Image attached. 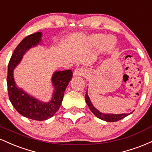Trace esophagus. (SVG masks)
<instances>
[{
  "label": "esophagus",
  "mask_w": 152,
  "mask_h": 152,
  "mask_svg": "<svg viewBox=\"0 0 152 152\" xmlns=\"http://www.w3.org/2000/svg\"><path fill=\"white\" fill-rule=\"evenodd\" d=\"M86 70L83 68H77L75 69L74 71V75L75 76H85L86 74Z\"/></svg>",
  "instance_id": "1"
}]
</instances>
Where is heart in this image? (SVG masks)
Returning <instances> with one entry per match:
<instances>
[{
    "label": "heart",
    "mask_w": 152,
    "mask_h": 152,
    "mask_svg": "<svg viewBox=\"0 0 152 152\" xmlns=\"http://www.w3.org/2000/svg\"><path fill=\"white\" fill-rule=\"evenodd\" d=\"M103 37H104V36H103L102 34H93L90 36L89 41H91V43H93V44L96 45L102 41ZM110 39H113V43L111 44H109L108 43V41ZM114 44L115 41L114 40V38L111 37V36H107L103 39L102 48L104 50H107L109 49H111V48L114 47Z\"/></svg>",
    "instance_id": "1"
}]
</instances>
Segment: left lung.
Wrapping results in <instances>:
<instances>
[{"label": "left lung", "mask_w": 152, "mask_h": 152, "mask_svg": "<svg viewBox=\"0 0 152 152\" xmlns=\"http://www.w3.org/2000/svg\"><path fill=\"white\" fill-rule=\"evenodd\" d=\"M85 100H86V102L88 105V107L91 112L96 116L97 118H100V119L103 120V121H105L107 122H114V121H117L118 120H121L122 118H124L126 116H129V115L132 114V113H129V114H104V113L101 112L99 111L98 109H96L94 107V106L93 105L91 102L89 96H88V94H86V96H85Z\"/></svg>", "instance_id": "obj_1"}]
</instances>
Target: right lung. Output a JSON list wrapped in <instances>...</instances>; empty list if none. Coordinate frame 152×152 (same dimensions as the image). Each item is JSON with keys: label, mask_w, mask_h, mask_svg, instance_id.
Returning <instances> with one entry per match:
<instances>
[{"label": "right lung", "mask_w": 152, "mask_h": 152, "mask_svg": "<svg viewBox=\"0 0 152 152\" xmlns=\"http://www.w3.org/2000/svg\"><path fill=\"white\" fill-rule=\"evenodd\" d=\"M38 45H42V32L26 36L15 48L8 64L7 86L10 102L19 114L30 119L44 121L51 118L58 110L64 91L72 78L73 72L66 70L53 73L51 77L53 91L51 99L48 102L38 100L18 87L15 83L13 70L21 61L26 52Z\"/></svg>", "instance_id": "1"}]
</instances>
